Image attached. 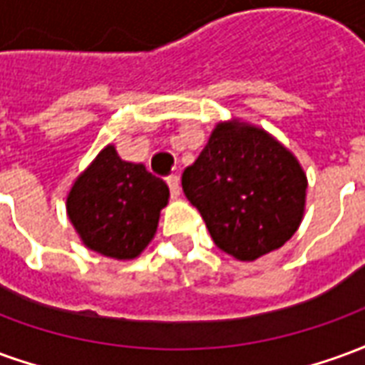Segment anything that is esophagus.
Segmentation results:
<instances>
[{
  "instance_id": "esophagus-1",
  "label": "esophagus",
  "mask_w": 365,
  "mask_h": 365,
  "mask_svg": "<svg viewBox=\"0 0 365 365\" xmlns=\"http://www.w3.org/2000/svg\"><path fill=\"white\" fill-rule=\"evenodd\" d=\"M166 182L168 185H170V193H172V197H180V193H182L180 178H178V175H170Z\"/></svg>"
}]
</instances>
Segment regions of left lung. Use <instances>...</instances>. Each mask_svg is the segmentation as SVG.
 <instances>
[{
	"instance_id": "left-lung-1",
	"label": "left lung",
	"mask_w": 365,
	"mask_h": 365,
	"mask_svg": "<svg viewBox=\"0 0 365 365\" xmlns=\"http://www.w3.org/2000/svg\"><path fill=\"white\" fill-rule=\"evenodd\" d=\"M185 197L222 252L252 262L282 248L301 225L307 175L264 128L219 123L197 160L183 170Z\"/></svg>"
}]
</instances>
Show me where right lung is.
Here are the masks:
<instances>
[{
	"label": "right lung",
	"mask_w": 365,
	"mask_h": 365,
	"mask_svg": "<svg viewBox=\"0 0 365 365\" xmlns=\"http://www.w3.org/2000/svg\"><path fill=\"white\" fill-rule=\"evenodd\" d=\"M170 190L143 164L119 158L109 144L78 175L68 193V217L90 250L133 260L148 246Z\"/></svg>",
	"instance_id": "add662e5"
}]
</instances>
